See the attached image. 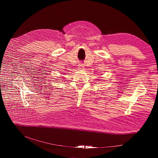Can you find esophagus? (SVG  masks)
I'll use <instances>...</instances> for the list:
<instances>
[{
    "mask_svg": "<svg viewBox=\"0 0 158 158\" xmlns=\"http://www.w3.org/2000/svg\"><path fill=\"white\" fill-rule=\"evenodd\" d=\"M79 68L80 69H82V70H84L85 68H84V65H83V64H79Z\"/></svg>",
    "mask_w": 158,
    "mask_h": 158,
    "instance_id": "34e87169",
    "label": "esophagus"
}]
</instances>
